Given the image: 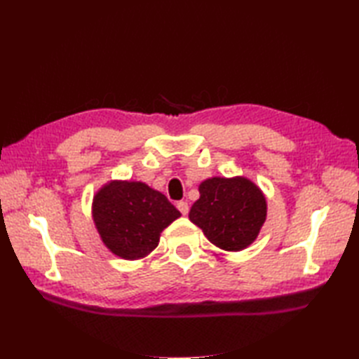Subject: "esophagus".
I'll list each match as a JSON object with an SVG mask.
<instances>
[{
    "instance_id": "esophagus-1",
    "label": "esophagus",
    "mask_w": 359,
    "mask_h": 359,
    "mask_svg": "<svg viewBox=\"0 0 359 359\" xmlns=\"http://www.w3.org/2000/svg\"><path fill=\"white\" fill-rule=\"evenodd\" d=\"M177 210L182 212V215L187 216V215H188V211H189V205H188V202H185V201H180V202L177 203Z\"/></svg>"
}]
</instances>
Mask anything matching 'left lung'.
I'll list each match as a JSON object with an SVG mask.
<instances>
[{
  "instance_id": "obj_1",
  "label": "left lung",
  "mask_w": 359,
  "mask_h": 359,
  "mask_svg": "<svg viewBox=\"0 0 359 359\" xmlns=\"http://www.w3.org/2000/svg\"><path fill=\"white\" fill-rule=\"evenodd\" d=\"M201 197L189 210V220L202 228L211 243L239 251L253 242L266 217L261 189L245 177H212L199 187Z\"/></svg>"
}]
</instances>
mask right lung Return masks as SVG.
<instances>
[{"label":"right lung","instance_id":"1","mask_svg":"<svg viewBox=\"0 0 359 359\" xmlns=\"http://www.w3.org/2000/svg\"><path fill=\"white\" fill-rule=\"evenodd\" d=\"M93 216L104 245L133 261L158 245L160 233L180 217V211L147 184L116 180L95 194Z\"/></svg>","mask_w":359,"mask_h":359}]
</instances>
